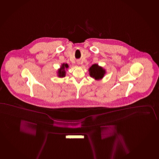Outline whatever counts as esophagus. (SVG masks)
Segmentation results:
<instances>
[{
	"instance_id": "esophagus-1",
	"label": "esophagus",
	"mask_w": 159,
	"mask_h": 159,
	"mask_svg": "<svg viewBox=\"0 0 159 159\" xmlns=\"http://www.w3.org/2000/svg\"><path fill=\"white\" fill-rule=\"evenodd\" d=\"M80 61H77V64H78V65H80Z\"/></svg>"
}]
</instances>
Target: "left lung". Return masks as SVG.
<instances>
[{"label":"left lung","mask_w":159,"mask_h":159,"mask_svg":"<svg viewBox=\"0 0 159 159\" xmlns=\"http://www.w3.org/2000/svg\"><path fill=\"white\" fill-rule=\"evenodd\" d=\"M89 71L90 76L97 80H99L103 78L104 74H106L105 69L99 66L97 64L92 65L89 69Z\"/></svg>","instance_id":"8db88e82"}]
</instances>
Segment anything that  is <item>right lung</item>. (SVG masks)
Returning <instances> with one entry per match:
<instances>
[{
    "mask_svg": "<svg viewBox=\"0 0 159 159\" xmlns=\"http://www.w3.org/2000/svg\"><path fill=\"white\" fill-rule=\"evenodd\" d=\"M69 67L67 63H63L60 69L58 70V76L60 78H63L66 76V70L65 69H67Z\"/></svg>",
    "mask_w": 159,
    "mask_h": 159,
    "instance_id": "add662e5",
    "label": "right lung"
}]
</instances>
